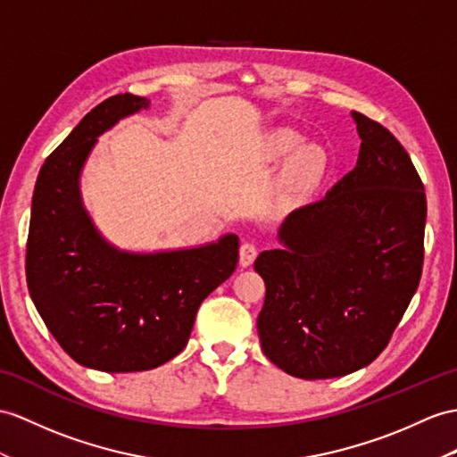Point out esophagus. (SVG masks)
<instances>
[{"mask_svg":"<svg viewBox=\"0 0 457 457\" xmlns=\"http://www.w3.org/2000/svg\"><path fill=\"white\" fill-rule=\"evenodd\" d=\"M255 255H258V248H255V244L252 242H244L240 246V265L242 267H248L253 263Z\"/></svg>","mask_w":457,"mask_h":457,"instance_id":"esophagus-1","label":"esophagus"}]
</instances>
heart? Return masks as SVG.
Segmentation results:
<instances>
[{"mask_svg": "<svg viewBox=\"0 0 457 457\" xmlns=\"http://www.w3.org/2000/svg\"><path fill=\"white\" fill-rule=\"evenodd\" d=\"M263 154L267 161L285 162L283 180L291 192H306L314 187L326 172V151L316 143H304L303 133L293 128H277L263 137Z\"/></svg>", "mask_w": 457, "mask_h": 457, "instance_id": "obj_1", "label": "heart"}]
</instances>
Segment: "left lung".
<instances>
[{"label": "left lung", "instance_id": "8db88e82", "mask_svg": "<svg viewBox=\"0 0 457 457\" xmlns=\"http://www.w3.org/2000/svg\"><path fill=\"white\" fill-rule=\"evenodd\" d=\"M357 166L321 197L295 209L281 246L253 267L265 281L258 333L287 374L324 380L380 354L413 298L425 255V186L403 145L351 112Z\"/></svg>", "mask_w": 457, "mask_h": 457}]
</instances>
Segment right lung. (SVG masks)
I'll list each match as a JSON object with an SVG mask.
<instances>
[{
  "instance_id": "1",
  "label": "right lung",
  "mask_w": 457,
  "mask_h": 457,
  "mask_svg": "<svg viewBox=\"0 0 457 457\" xmlns=\"http://www.w3.org/2000/svg\"><path fill=\"white\" fill-rule=\"evenodd\" d=\"M131 93L95 106L42 164L32 195L27 285L70 357L100 372H139L180 353L199 304L235 273L238 237L204 246L128 252L110 244L83 205L81 172L96 139L147 110Z\"/></svg>"
}]
</instances>
